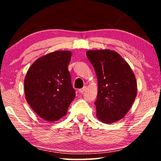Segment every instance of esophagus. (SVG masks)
Listing matches in <instances>:
<instances>
[{
  "label": "esophagus",
  "mask_w": 161,
  "mask_h": 161,
  "mask_svg": "<svg viewBox=\"0 0 161 161\" xmlns=\"http://www.w3.org/2000/svg\"><path fill=\"white\" fill-rule=\"evenodd\" d=\"M86 86H84L82 89H79V92H80V93L82 94L83 92L86 90Z\"/></svg>",
  "instance_id": "obj_1"
}]
</instances>
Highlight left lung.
I'll use <instances>...</instances> for the list:
<instances>
[{
  "mask_svg": "<svg viewBox=\"0 0 161 161\" xmlns=\"http://www.w3.org/2000/svg\"><path fill=\"white\" fill-rule=\"evenodd\" d=\"M86 57L97 76L98 93L94 102L97 118L105 124L118 121L129 112L137 95L134 73L114 50H89Z\"/></svg>",
  "mask_w": 161,
  "mask_h": 161,
  "instance_id": "obj_1",
  "label": "left lung"
}]
</instances>
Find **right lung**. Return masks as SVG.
I'll return each instance as SVG.
<instances>
[{
  "label": "right lung",
  "instance_id": "add662e5",
  "mask_svg": "<svg viewBox=\"0 0 161 161\" xmlns=\"http://www.w3.org/2000/svg\"><path fill=\"white\" fill-rule=\"evenodd\" d=\"M72 53L54 51L37 59L24 80L25 99L40 118L57 121L66 115L75 98L67 69Z\"/></svg>",
  "mask_w": 161,
  "mask_h": 161
}]
</instances>
